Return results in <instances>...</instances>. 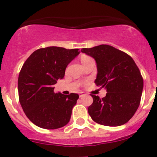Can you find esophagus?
<instances>
[{"label": "esophagus", "mask_w": 157, "mask_h": 157, "mask_svg": "<svg viewBox=\"0 0 157 157\" xmlns=\"http://www.w3.org/2000/svg\"><path fill=\"white\" fill-rule=\"evenodd\" d=\"M85 95H86V94H84V93H80L79 96H80V98H82V97H83V96H84Z\"/></svg>", "instance_id": "34e87169"}]
</instances>
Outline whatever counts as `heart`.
I'll list each match as a JSON object with an SVG mask.
<instances>
[{
	"mask_svg": "<svg viewBox=\"0 0 157 157\" xmlns=\"http://www.w3.org/2000/svg\"><path fill=\"white\" fill-rule=\"evenodd\" d=\"M88 58H88V57H86V56H83L81 58V61H83V60H86V59H88Z\"/></svg>",
	"mask_w": 157,
	"mask_h": 157,
	"instance_id": "heart-1",
	"label": "heart"
}]
</instances>
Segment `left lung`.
<instances>
[{
	"instance_id": "left-lung-1",
	"label": "left lung",
	"mask_w": 157,
	"mask_h": 157,
	"mask_svg": "<svg viewBox=\"0 0 157 157\" xmlns=\"http://www.w3.org/2000/svg\"><path fill=\"white\" fill-rule=\"evenodd\" d=\"M81 52L94 58L97 67L95 83L106 90L105 97L91 95L89 115L98 124L116 127L127 123L140 105L144 80L131 57L108 45Z\"/></svg>"
}]
</instances>
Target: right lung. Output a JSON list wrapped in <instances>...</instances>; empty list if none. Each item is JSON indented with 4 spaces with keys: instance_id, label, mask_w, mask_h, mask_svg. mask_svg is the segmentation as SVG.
Masks as SVG:
<instances>
[{
    "instance_id": "right-lung-1",
    "label": "right lung",
    "mask_w": 157,
    "mask_h": 157,
    "mask_svg": "<svg viewBox=\"0 0 157 157\" xmlns=\"http://www.w3.org/2000/svg\"><path fill=\"white\" fill-rule=\"evenodd\" d=\"M78 50L55 46L38 49L23 65L18 78L19 99L27 118L38 127L57 129L69 122L79 95L55 93L54 89L80 54Z\"/></svg>"
}]
</instances>
